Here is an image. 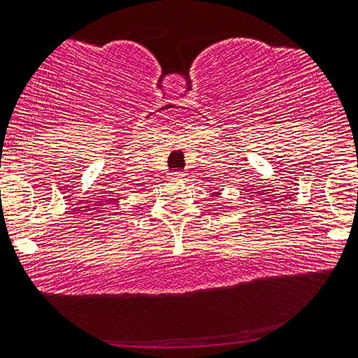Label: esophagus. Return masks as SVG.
I'll return each mask as SVG.
<instances>
[{
	"label": "esophagus",
	"mask_w": 358,
	"mask_h": 358,
	"mask_svg": "<svg viewBox=\"0 0 358 358\" xmlns=\"http://www.w3.org/2000/svg\"><path fill=\"white\" fill-rule=\"evenodd\" d=\"M170 178H173V180L183 178V172H172V173H170Z\"/></svg>",
	"instance_id": "obj_1"
}]
</instances>
